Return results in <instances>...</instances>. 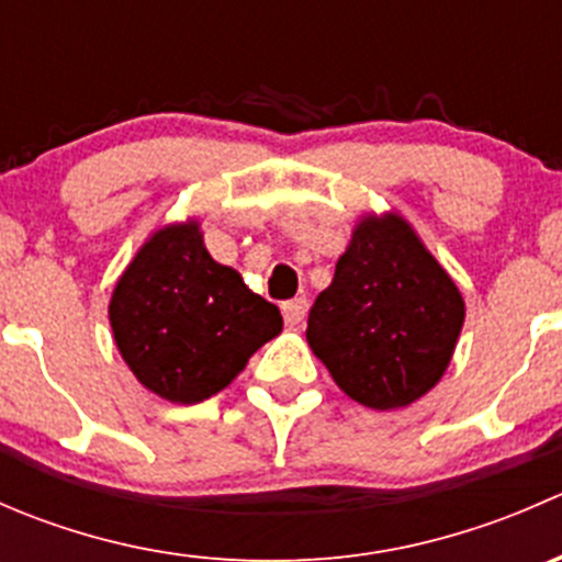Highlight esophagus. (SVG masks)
<instances>
[{"label": "esophagus", "instance_id": "esophagus-1", "mask_svg": "<svg viewBox=\"0 0 562 562\" xmlns=\"http://www.w3.org/2000/svg\"><path fill=\"white\" fill-rule=\"evenodd\" d=\"M307 310H310V302L304 296L299 299H291V302L282 304V317H285L288 326H299V323L307 317Z\"/></svg>", "mask_w": 562, "mask_h": 562}]
</instances>
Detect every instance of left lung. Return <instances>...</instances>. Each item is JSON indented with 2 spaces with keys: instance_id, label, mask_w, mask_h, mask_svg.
I'll return each instance as SVG.
<instances>
[{
  "instance_id": "8db88e82",
  "label": "left lung",
  "mask_w": 562,
  "mask_h": 562,
  "mask_svg": "<svg viewBox=\"0 0 562 562\" xmlns=\"http://www.w3.org/2000/svg\"><path fill=\"white\" fill-rule=\"evenodd\" d=\"M462 323V293L416 231L367 214L310 310L307 342L350 400L394 411L443 378Z\"/></svg>"
}]
</instances>
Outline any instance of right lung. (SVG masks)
I'll use <instances>...</instances> for the list:
<instances>
[{
  "label": "right lung",
  "mask_w": 562,
  "mask_h": 562,
  "mask_svg": "<svg viewBox=\"0 0 562 562\" xmlns=\"http://www.w3.org/2000/svg\"><path fill=\"white\" fill-rule=\"evenodd\" d=\"M113 339L157 396L195 405L223 391L282 331V315L203 247L187 220L155 231L113 288Z\"/></svg>",
  "instance_id": "1"
}]
</instances>
